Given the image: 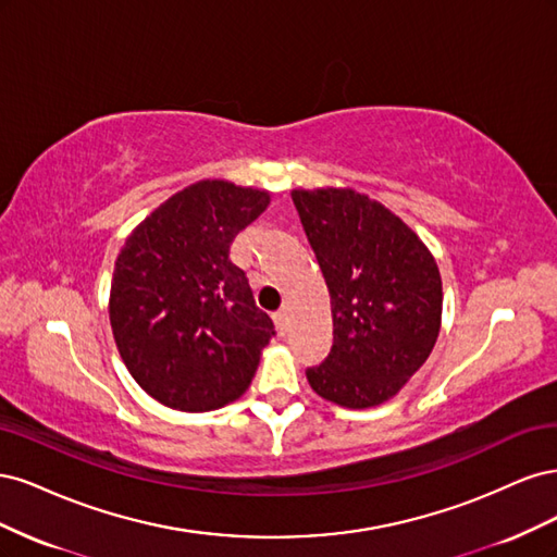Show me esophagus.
Segmentation results:
<instances>
[{"instance_id": "esophagus-1", "label": "esophagus", "mask_w": 557, "mask_h": 557, "mask_svg": "<svg viewBox=\"0 0 557 557\" xmlns=\"http://www.w3.org/2000/svg\"><path fill=\"white\" fill-rule=\"evenodd\" d=\"M272 318H274V325H276L278 334H285V330H288V313H285V311L281 309V311H276Z\"/></svg>"}]
</instances>
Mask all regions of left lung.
Instances as JSON below:
<instances>
[{"mask_svg":"<svg viewBox=\"0 0 557 557\" xmlns=\"http://www.w3.org/2000/svg\"><path fill=\"white\" fill-rule=\"evenodd\" d=\"M325 276L334 342L307 369L313 391L348 409L395 397L436 344L442 276L428 246L379 201L350 188L293 190Z\"/></svg>","mask_w":557,"mask_h":557,"instance_id":"left-lung-1","label":"left lung"}]
</instances>
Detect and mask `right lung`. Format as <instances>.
<instances>
[{"instance_id": "obj_1", "label": "right lung", "mask_w": 557, "mask_h": 557, "mask_svg": "<svg viewBox=\"0 0 557 557\" xmlns=\"http://www.w3.org/2000/svg\"><path fill=\"white\" fill-rule=\"evenodd\" d=\"M269 193L199 181L134 230L115 260L109 318L117 352L144 391L178 411L239 399L276 334L230 260Z\"/></svg>"}]
</instances>
